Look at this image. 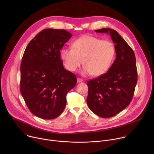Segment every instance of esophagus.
I'll list each match as a JSON object with an SVG mask.
<instances>
[{
	"instance_id": "obj_1",
	"label": "esophagus",
	"mask_w": 154,
	"mask_h": 154,
	"mask_svg": "<svg viewBox=\"0 0 154 154\" xmlns=\"http://www.w3.org/2000/svg\"><path fill=\"white\" fill-rule=\"evenodd\" d=\"M82 79L81 78H77V82H78V83L81 82H82Z\"/></svg>"
}]
</instances>
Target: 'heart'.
Segmentation results:
<instances>
[{
  "label": "heart",
  "mask_w": 154,
  "mask_h": 154,
  "mask_svg": "<svg viewBox=\"0 0 154 154\" xmlns=\"http://www.w3.org/2000/svg\"><path fill=\"white\" fill-rule=\"evenodd\" d=\"M72 49L64 48L61 51V57L66 68L75 72L82 64L84 75L100 76L110 68L115 55V48L109 41L84 35L75 40Z\"/></svg>",
  "instance_id": "b5f03b06"
}]
</instances>
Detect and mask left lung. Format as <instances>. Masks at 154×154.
Returning <instances> with one entry per match:
<instances>
[{
  "mask_svg": "<svg viewBox=\"0 0 154 154\" xmlns=\"http://www.w3.org/2000/svg\"><path fill=\"white\" fill-rule=\"evenodd\" d=\"M97 33L109 34L115 44L116 58L108 72L87 81V105L97 116L108 118L126 108L132 100L137 82L134 51L115 30L102 28Z\"/></svg>",
  "mask_w": 154,
  "mask_h": 154,
  "instance_id": "obj_1",
  "label": "left lung"
}]
</instances>
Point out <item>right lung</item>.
Wrapping results in <instances>:
<instances>
[{
    "label": "right lung",
    "mask_w": 154,
    "mask_h": 154,
    "mask_svg": "<svg viewBox=\"0 0 154 154\" xmlns=\"http://www.w3.org/2000/svg\"><path fill=\"white\" fill-rule=\"evenodd\" d=\"M72 35L64 29H45L27 46L20 66V92L30 111L54 119L64 111L66 95L76 84L64 68L60 50Z\"/></svg>",
    "instance_id": "add662e5"
}]
</instances>
